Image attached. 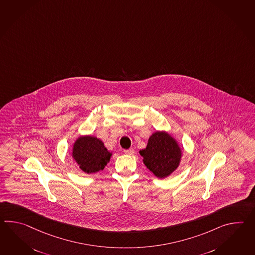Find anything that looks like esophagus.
Instances as JSON below:
<instances>
[{
  "instance_id": "esophagus-1",
  "label": "esophagus",
  "mask_w": 255,
  "mask_h": 255,
  "mask_svg": "<svg viewBox=\"0 0 255 255\" xmlns=\"http://www.w3.org/2000/svg\"><path fill=\"white\" fill-rule=\"evenodd\" d=\"M124 152H125V153H126V154L131 155V154H133V153H134V150H133L132 148H130V149H127V150H125Z\"/></svg>"
}]
</instances>
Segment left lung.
<instances>
[{
  "instance_id": "8db88e82",
  "label": "left lung",
  "mask_w": 255,
  "mask_h": 255,
  "mask_svg": "<svg viewBox=\"0 0 255 255\" xmlns=\"http://www.w3.org/2000/svg\"><path fill=\"white\" fill-rule=\"evenodd\" d=\"M143 163L158 178L169 176L177 168L181 150L176 141L163 131H156L148 140L147 146L140 151Z\"/></svg>"
}]
</instances>
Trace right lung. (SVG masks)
<instances>
[{"label":"right lung","instance_id":"1","mask_svg":"<svg viewBox=\"0 0 255 255\" xmlns=\"http://www.w3.org/2000/svg\"><path fill=\"white\" fill-rule=\"evenodd\" d=\"M72 155L80 169L91 174L103 170L112 154L100 139L84 136L79 137L74 143Z\"/></svg>","mask_w":255,"mask_h":255}]
</instances>
